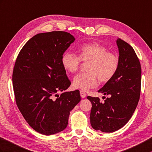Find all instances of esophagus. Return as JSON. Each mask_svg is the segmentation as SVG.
I'll list each match as a JSON object with an SVG mask.
<instances>
[{"mask_svg": "<svg viewBox=\"0 0 152 152\" xmlns=\"http://www.w3.org/2000/svg\"><path fill=\"white\" fill-rule=\"evenodd\" d=\"M80 95H81V97L82 98H86V93L85 92H83V91H80Z\"/></svg>", "mask_w": 152, "mask_h": 152, "instance_id": "obj_1", "label": "esophagus"}]
</instances>
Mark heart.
Masks as SVG:
<instances>
[{
  "mask_svg": "<svg viewBox=\"0 0 152 152\" xmlns=\"http://www.w3.org/2000/svg\"><path fill=\"white\" fill-rule=\"evenodd\" d=\"M98 43H85L78 49L79 56L71 52H65L61 57V65L69 72L73 73L79 69L81 61L89 62L87 72L74 77L73 87L76 89L87 91L95 88L98 80L106 83L115 76L119 66V59L113 53Z\"/></svg>",
  "mask_w": 152,
  "mask_h": 152,
  "instance_id": "b5f03b06",
  "label": "heart"
}]
</instances>
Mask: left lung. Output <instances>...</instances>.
Here are the masks:
<instances>
[{
    "instance_id": "left-lung-1",
    "label": "left lung",
    "mask_w": 152,
    "mask_h": 152,
    "mask_svg": "<svg viewBox=\"0 0 152 152\" xmlns=\"http://www.w3.org/2000/svg\"><path fill=\"white\" fill-rule=\"evenodd\" d=\"M116 42L119 52L118 69L115 76L98 90L109 97L104 102L98 97H87L92 104L91 126L105 133L114 132L127 124L135 110L140 94L139 58L131 45L119 38Z\"/></svg>"
}]
</instances>
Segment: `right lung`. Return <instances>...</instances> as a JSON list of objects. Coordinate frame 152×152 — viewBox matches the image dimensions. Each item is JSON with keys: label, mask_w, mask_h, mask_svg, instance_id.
<instances>
[{"label": "right lung", "mask_w": 152, "mask_h": 152, "mask_svg": "<svg viewBox=\"0 0 152 152\" xmlns=\"http://www.w3.org/2000/svg\"><path fill=\"white\" fill-rule=\"evenodd\" d=\"M75 40L62 31L38 34L16 59L12 81L17 105L28 124L43 135L64 130L70 111L81 100L78 90L57 94L70 86L61 59Z\"/></svg>", "instance_id": "right-lung-1"}]
</instances>
